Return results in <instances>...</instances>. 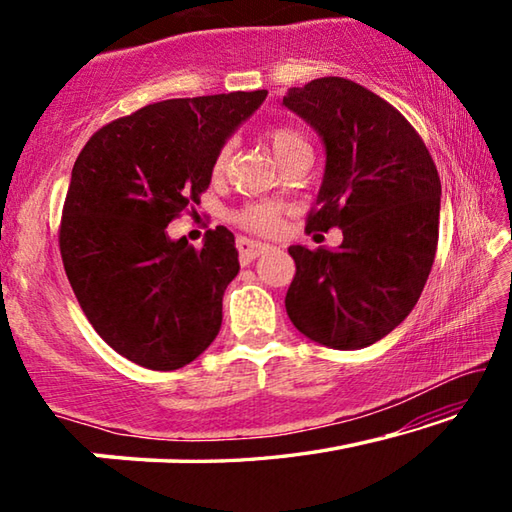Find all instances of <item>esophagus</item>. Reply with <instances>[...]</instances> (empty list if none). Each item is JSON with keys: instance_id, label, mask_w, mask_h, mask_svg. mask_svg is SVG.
Here are the masks:
<instances>
[{"instance_id": "esophagus-1", "label": "esophagus", "mask_w": 512, "mask_h": 512, "mask_svg": "<svg viewBox=\"0 0 512 512\" xmlns=\"http://www.w3.org/2000/svg\"><path fill=\"white\" fill-rule=\"evenodd\" d=\"M266 248H268L266 244H259V241H253V239H244V237L237 239V250H239V257L244 264L253 262V259L262 255Z\"/></svg>"}]
</instances>
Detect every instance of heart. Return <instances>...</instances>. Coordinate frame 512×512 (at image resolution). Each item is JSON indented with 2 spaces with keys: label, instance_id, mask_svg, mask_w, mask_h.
Returning <instances> with one entry per match:
<instances>
[{
  "label": "heart",
  "instance_id": "obj_1",
  "mask_svg": "<svg viewBox=\"0 0 512 512\" xmlns=\"http://www.w3.org/2000/svg\"><path fill=\"white\" fill-rule=\"evenodd\" d=\"M266 142L271 144V149L275 153L277 160H282L284 155H289L296 149H305L307 140L302 137L296 128L291 126H273L266 131ZM230 149L228 146H221V151L216 153L214 158V173H221L225 169V162H228ZM235 221L241 225V228L259 232V235H271V232L277 230V223H280V210L271 203H250L235 214Z\"/></svg>",
  "mask_w": 512,
  "mask_h": 512
}]
</instances>
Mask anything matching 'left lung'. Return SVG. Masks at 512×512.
<instances>
[{"mask_svg": "<svg viewBox=\"0 0 512 512\" xmlns=\"http://www.w3.org/2000/svg\"><path fill=\"white\" fill-rule=\"evenodd\" d=\"M282 106L325 144V176L307 230L341 228L336 250L291 246V323L334 350L368 348L411 314L438 246L440 178L422 137L363 85L325 76Z\"/></svg>", "mask_w": 512, "mask_h": 512, "instance_id": "1", "label": "left lung"}]
</instances>
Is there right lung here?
<instances>
[{
    "label": "right lung",
    "mask_w": 512,
    "mask_h": 512,
    "mask_svg": "<svg viewBox=\"0 0 512 512\" xmlns=\"http://www.w3.org/2000/svg\"><path fill=\"white\" fill-rule=\"evenodd\" d=\"M266 94L151 103L99 128L74 162L58 235L67 280L101 339L137 366L178 370L219 334L235 235L216 225L196 250L167 225L201 203L216 153Z\"/></svg>",
    "instance_id": "right-lung-1"
}]
</instances>
